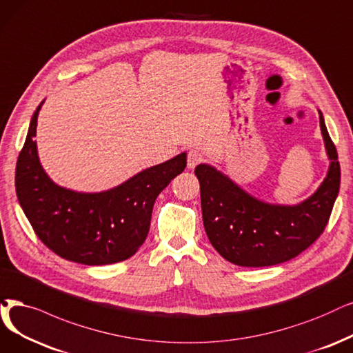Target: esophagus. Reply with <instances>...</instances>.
<instances>
[{"mask_svg":"<svg viewBox=\"0 0 353 353\" xmlns=\"http://www.w3.org/2000/svg\"><path fill=\"white\" fill-rule=\"evenodd\" d=\"M201 161H203V154L199 150H190L188 152V168L190 169H194Z\"/></svg>","mask_w":353,"mask_h":353,"instance_id":"esophagus-1","label":"esophagus"}]
</instances>
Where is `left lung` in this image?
I'll list each match as a JSON object with an SVG mask.
<instances>
[{"label": "left lung", "instance_id": "obj_1", "mask_svg": "<svg viewBox=\"0 0 353 353\" xmlns=\"http://www.w3.org/2000/svg\"><path fill=\"white\" fill-rule=\"evenodd\" d=\"M319 119L330 165L316 192L300 204L262 201L214 166L195 168L204 229L225 261L248 268L283 263L300 255L323 233L339 194L341 165L320 110Z\"/></svg>", "mask_w": 353, "mask_h": 353}]
</instances>
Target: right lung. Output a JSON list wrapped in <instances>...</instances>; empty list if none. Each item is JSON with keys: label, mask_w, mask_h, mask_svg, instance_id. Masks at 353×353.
Masks as SVG:
<instances>
[{"label": "right lung", "mask_w": 353, "mask_h": 353, "mask_svg": "<svg viewBox=\"0 0 353 353\" xmlns=\"http://www.w3.org/2000/svg\"><path fill=\"white\" fill-rule=\"evenodd\" d=\"M30 120L16 168L19 203L39 239L56 255L83 265H108L133 256L146 241L157 196L187 166L182 152L101 192H78L49 178L39 159Z\"/></svg>", "instance_id": "obj_1"}]
</instances>
